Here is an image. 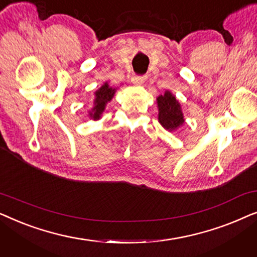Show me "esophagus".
Masks as SVG:
<instances>
[{"instance_id":"1","label":"esophagus","mask_w":257,"mask_h":257,"mask_svg":"<svg viewBox=\"0 0 257 257\" xmlns=\"http://www.w3.org/2000/svg\"><path fill=\"white\" fill-rule=\"evenodd\" d=\"M145 80H146L145 76H133L131 78L132 84H133V85H136V86L143 85V84L145 83Z\"/></svg>"}]
</instances>
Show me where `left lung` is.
Listing matches in <instances>:
<instances>
[{"label":"left lung","mask_w":257,"mask_h":257,"mask_svg":"<svg viewBox=\"0 0 257 257\" xmlns=\"http://www.w3.org/2000/svg\"><path fill=\"white\" fill-rule=\"evenodd\" d=\"M157 105L158 111H159L158 120L168 132L177 131L185 124L181 105L171 91L166 90L164 94L157 97Z\"/></svg>","instance_id":"1"}]
</instances>
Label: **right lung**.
Masks as SVG:
<instances>
[{
	"instance_id": "right-lung-1",
	"label": "right lung",
	"mask_w": 257,
	"mask_h": 257,
	"mask_svg": "<svg viewBox=\"0 0 257 257\" xmlns=\"http://www.w3.org/2000/svg\"><path fill=\"white\" fill-rule=\"evenodd\" d=\"M117 87H112L108 85V83H104L96 92H94L93 98V105L89 110V118L92 120H98L103 115V112L106 108V105L108 101L112 100V98L114 97Z\"/></svg>"
}]
</instances>
